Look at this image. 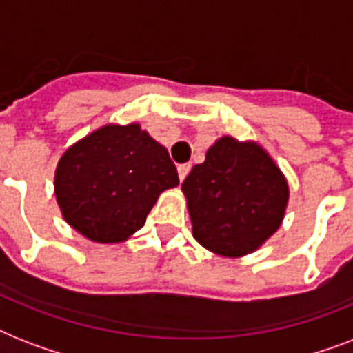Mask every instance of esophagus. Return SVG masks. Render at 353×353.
I'll return each instance as SVG.
<instances>
[{
    "mask_svg": "<svg viewBox=\"0 0 353 353\" xmlns=\"http://www.w3.org/2000/svg\"><path fill=\"white\" fill-rule=\"evenodd\" d=\"M188 172H190V165H179L177 166V176H179V181H183L185 177L188 176Z\"/></svg>",
    "mask_w": 353,
    "mask_h": 353,
    "instance_id": "obj_1",
    "label": "esophagus"
}]
</instances>
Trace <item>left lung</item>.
Returning a JSON list of instances; mask_svg holds the SVG:
<instances>
[{"label": "left lung", "instance_id": "1", "mask_svg": "<svg viewBox=\"0 0 353 353\" xmlns=\"http://www.w3.org/2000/svg\"><path fill=\"white\" fill-rule=\"evenodd\" d=\"M192 236L225 258L251 254L282 225L288 179L254 141L223 135L183 181Z\"/></svg>", "mask_w": 353, "mask_h": 353}]
</instances>
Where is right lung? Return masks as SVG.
<instances>
[{
    "label": "right lung",
    "instance_id": "add662e5",
    "mask_svg": "<svg viewBox=\"0 0 353 353\" xmlns=\"http://www.w3.org/2000/svg\"><path fill=\"white\" fill-rule=\"evenodd\" d=\"M179 185L168 150L141 124H106L71 144L54 170L63 220L95 243L137 232L161 192Z\"/></svg>",
    "mask_w": 353,
    "mask_h": 353
}]
</instances>
